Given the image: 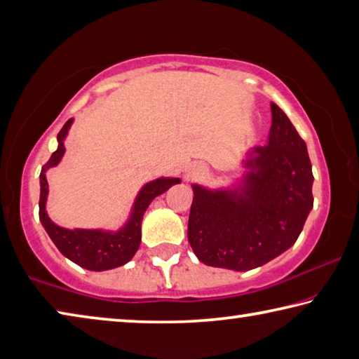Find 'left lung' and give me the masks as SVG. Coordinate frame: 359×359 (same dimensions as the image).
Wrapping results in <instances>:
<instances>
[{
    "mask_svg": "<svg viewBox=\"0 0 359 359\" xmlns=\"http://www.w3.org/2000/svg\"><path fill=\"white\" fill-rule=\"evenodd\" d=\"M269 142L245 161L244 187L209 191L193 185L188 242L204 264L248 271L294 244L313 208L307 145L274 102Z\"/></svg>",
    "mask_w": 359,
    "mask_h": 359,
    "instance_id": "8db88e82",
    "label": "left lung"
}]
</instances>
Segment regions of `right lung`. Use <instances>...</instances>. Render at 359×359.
<instances>
[{
	"label": "right lung",
	"mask_w": 359,
	"mask_h": 359,
	"mask_svg": "<svg viewBox=\"0 0 359 359\" xmlns=\"http://www.w3.org/2000/svg\"><path fill=\"white\" fill-rule=\"evenodd\" d=\"M72 123L69 118L58 133V149L53 151L41 171V198H39V220L50 236L53 244L66 258L74 261L76 264L90 271H107L114 267L123 266L135 257L139 244H141V223L144 212L149 204L154 201L158 194L165 193L168 188L180 184L179 179H156L145 185L135 203L133 214L128 223L117 233H106L100 229H65L57 226L46 212V201L48 185L46 179V171L48 168L57 166L65 154L63 139L68 135Z\"/></svg>",
	"instance_id": "1"
}]
</instances>
